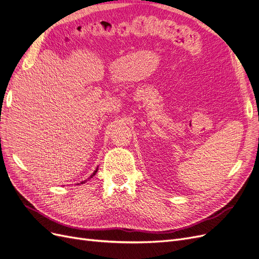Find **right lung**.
<instances>
[{"instance_id": "obj_1", "label": "right lung", "mask_w": 259, "mask_h": 259, "mask_svg": "<svg viewBox=\"0 0 259 259\" xmlns=\"http://www.w3.org/2000/svg\"><path fill=\"white\" fill-rule=\"evenodd\" d=\"M97 170H98V167H97V168H96V170H95V171H94V173H93V174L91 175V177H90V178H92L93 176H95V175H96V173H97ZM90 178H89V179H90ZM85 181H86V180L82 181V183H81V184H84V183H85ZM81 184H78V185H81Z\"/></svg>"}]
</instances>
